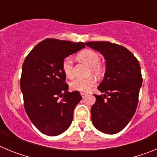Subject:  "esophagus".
Instances as JSON below:
<instances>
[{
	"label": "esophagus",
	"instance_id": "obj_1",
	"mask_svg": "<svg viewBox=\"0 0 157 157\" xmlns=\"http://www.w3.org/2000/svg\"><path fill=\"white\" fill-rule=\"evenodd\" d=\"M80 94H81L82 98H86V95H87V94H86V93H83V92L80 93Z\"/></svg>",
	"mask_w": 157,
	"mask_h": 157
}]
</instances>
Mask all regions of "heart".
I'll return each mask as SVG.
<instances>
[{"mask_svg": "<svg viewBox=\"0 0 157 157\" xmlns=\"http://www.w3.org/2000/svg\"><path fill=\"white\" fill-rule=\"evenodd\" d=\"M78 59L90 66V71L97 76H101L104 73V67L101 63V55L92 49H85L78 54ZM62 70L65 75L69 78L74 76V65L71 57H65L62 61ZM96 81L94 78H75L71 82V88L73 90L87 92L95 86Z\"/></svg>", "mask_w": 157, "mask_h": 157, "instance_id": "obj_1", "label": "heart"}]
</instances>
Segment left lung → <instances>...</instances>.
Returning a JSON list of instances; mask_svg holds the SVG:
<instances>
[{
	"label": "left lung",
	"mask_w": 157,
	"mask_h": 157,
	"mask_svg": "<svg viewBox=\"0 0 157 157\" xmlns=\"http://www.w3.org/2000/svg\"><path fill=\"white\" fill-rule=\"evenodd\" d=\"M87 46L99 51L106 60V71L98 89L104 95H94L91 119L96 128L114 134L128 124L135 113L142 84L141 67L125 47L109 41H89Z\"/></svg>",
	"instance_id": "obj_1"
}]
</instances>
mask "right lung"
<instances>
[{
    "label": "right lung",
    "instance_id": "right-lung-1",
    "mask_svg": "<svg viewBox=\"0 0 157 157\" xmlns=\"http://www.w3.org/2000/svg\"><path fill=\"white\" fill-rule=\"evenodd\" d=\"M82 48L83 42L47 38L38 43L23 62L20 88L24 109L42 134L59 135L70 127L82 96L78 91L67 90L62 61Z\"/></svg>",
    "mask_w": 157,
    "mask_h": 157
}]
</instances>
